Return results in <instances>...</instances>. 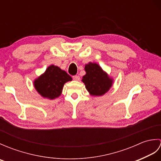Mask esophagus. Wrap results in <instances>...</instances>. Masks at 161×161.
<instances>
[{"label":"esophagus","mask_w":161,"mask_h":161,"mask_svg":"<svg viewBox=\"0 0 161 161\" xmlns=\"http://www.w3.org/2000/svg\"><path fill=\"white\" fill-rule=\"evenodd\" d=\"M73 78V80H75V81H79V80H80V77L77 76V75H76V76H74Z\"/></svg>","instance_id":"esophagus-1"}]
</instances>
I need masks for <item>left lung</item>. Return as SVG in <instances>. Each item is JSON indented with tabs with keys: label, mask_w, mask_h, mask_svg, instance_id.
<instances>
[{
	"label": "left lung",
	"mask_w": 161,
	"mask_h": 161,
	"mask_svg": "<svg viewBox=\"0 0 161 161\" xmlns=\"http://www.w3.org/2000/svg\"><path fill=\"white\" fill-rule=\"evenodd\" d=\"M86 75L82 81L86 90L93 96H101L110 89L113 84V79L96 63L89 62L85 66Z\"/></svg>",
	"instance_id": "8db88e82"
}]
</instances>
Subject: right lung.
Instances as JSON below:
<instances>
[{"mask_svg": "<svg viewBox=\"0 0 161 161\" xmlns=\"http://www.w3.org/2000/svg\"><path fill=\"white\" fill-rule=\"evenodd\" d=\"M71 80L72 77L66 71L51 65L35 80L34 86L42 97L53 100L61 94L64 84Z\"/></svg>", "mask_w": 161, "mask_h": 161, "instance_id": "add662e5", "label": "right lung"}]
</instances>
